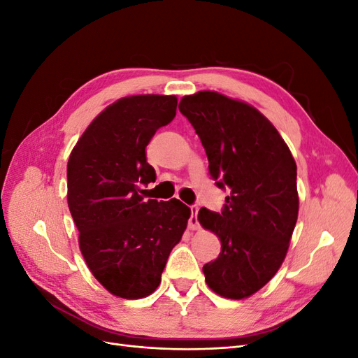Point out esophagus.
Listing matches in <instances>:
<instances>
[{"label": "esophagus", "mask_w": 358, "mask_h": 358, "mask_svg": "<svg viewBox=\"0 0 358 358\" xmlns=\"http://www.w3.org/2000/svg\"><path fill=\"white\" fill-rule=\"evenodd\" d=\"M199 206H191V218H189V221H188V227H189V230H199L200 229V224H199V218H197V215H199Z\"/></svg>", "instance_id": "obj_1"}]
</instances>
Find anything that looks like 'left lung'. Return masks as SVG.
<instances>
[{"mask_svg":"<svg viewBox=\"0 0 358 358\" xmlns=\"http://www.w3.org/2000/svg\"><path fill=\"white\" fill-rule=\"evenodd\" d=\"M179 110L201 140L216 185L230 188L221 213L199 212L203 229L221 241L218 258L203 266L206 282L222 297L246 299L285 259L299 215L296 161L251 104L200 91L183 96Z\"/></svg>","mask_w":358,"mask_h":358,"instance_id":"8db88e82","label":"left lung"}]
</instances>
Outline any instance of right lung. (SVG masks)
Here are the masks:
<instances>
[{
	"label": "right lung",
	"mask_w": 358,
	"mask_h": 358,
	"mask_svg": "<svg viewBox=\"0 0 358 358\" xmlns=\"http://www.w3.org/2000/svg\"><path fill=\"white\" fill-rule=\"evenodd\" d=\"M176 106L175 95L124 96L94 119L69 158L67 200L80 252L117 297L152 294L191 216L180 200L146 199L143 189L157 179L145 149Z\"/></svg>",
	"instance_id": "1"
}]
</instances>
